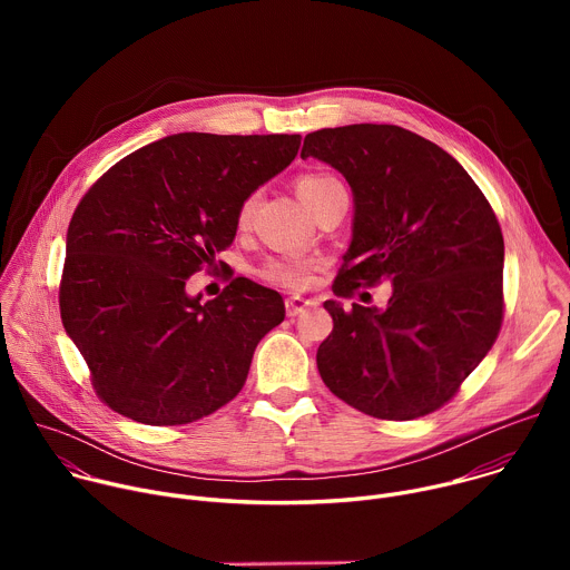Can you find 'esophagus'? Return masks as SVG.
Segmentation results:
<instances>
[{
	"instance_id": "obj_1",
	"label": "esophagus",
	"mask_w": 570,
	"mask_h": 570,
	"mask_svg": "<svg viewBox=\"0 0 570 570\" xmlns=\"http://www.w3.org/2000/svg\"><path fill=\"white\" fill-rule=\"evenodd\" d=\"M313 306V299H308V297H304V295H291V297H286V313L288 315H299V313H304L306 308H311Z\"/></svg>"
}]
</instances>
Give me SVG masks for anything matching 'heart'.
Masks as SVG:
<instances>
[{
	"label": "heart",
	"mask_w": 570,
	"mask_h": 570,
	"mask_svg": "<svg viewBox=\"0 0 570 570\" xmlns=\"http://www.w3.org/2000/svg\"><path fill=\"white\" fill-rule=\"evenodd\" d=\"M338 185L336 178L327 176V174H302L295 180V194L297 198L306 205V209L324 194L330 187ZM255 203L257 196H248L246 200L240 203L238 214H236V223L238 227H246L253 218L255 212ZM259 275L271 282V284H279V286H304L311 279V264L302 262V259H268L262 268Z\"/></svg>",
	"instance_id": "heart-1"
}]
</instances>
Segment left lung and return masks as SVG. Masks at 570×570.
<instances>
[{"instance_id":"obj_1","label":"left lung","mask_w":570,"mask_h":570,"mask_svg":"<svg viewBox=\"0 0 570 570\" xmlns=\"http://www.w3.org/2000/svg\"><path fill=\"white\" fill-rule=\"evenodd\" d=\"M299 155L352 187V240L334 293L392 284L385 308L324 302L334 317L315 356L324 385L379 420L438 411L501 330L505 246L490 203L455 157L399 126L322 128Z\"/></svg>"}]
</instances>
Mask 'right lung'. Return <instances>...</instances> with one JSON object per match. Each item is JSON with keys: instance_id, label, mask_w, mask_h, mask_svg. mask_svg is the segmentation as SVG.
Returning <instances> with one entry per match:
<instances>
[{"instance_id": "1", "label": "right lung", "mask_w": 570, "mask_h": 570, "mask_svg": "<svg viewBox=\"0 0 570 570\" xmlns=\"http://www.w3.org/2000/svg\"><path fill=\"white\" fill-rule=\"evenodd\" d=\"M299 135L178 132L104 174L65 240L60 317L110 409L148 426L196 422L238 394L277 291L236 277L216 299L187 282L236 234L240 203L282 174Z\"/></svg>"}]
</instances>
